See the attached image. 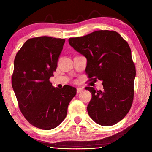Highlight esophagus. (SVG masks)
Listing matches in <instances>:
<instances>
[{"mask_svg": "<svg viewBox=\"0 0 152 152\" xmlns=\"http://www.w3.org/2000/svg\"><path fill=\"white\" fill-rule=\"evenodd\" d=\"M83 91V88H77V93H81V92H82Z\"/></svg>", "mask_w": 152, "mask_h": 152, "instance_id": "esophagus-1", "label": "esophagus"}]
</instances>
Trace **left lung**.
<instances>
[{"label": "left lung", "instance_id": "8db88e82", "mask_svg": "<svg viewBox=\"0 0 152 152\" xmlns=\"http://www.w3.org/2000/svg\"><path fill=\"white\" fill-rule=\"evenodd\" d=\"M69 42L87 59L90 80L102 82L103 89L87 87L92 95L88 112L100 125L111 126L124 119L131 107L136 76L128 43L117 32L96 31Z\"/></svg>", "mask_w": 152, "mask_h": 152}]
</instances>
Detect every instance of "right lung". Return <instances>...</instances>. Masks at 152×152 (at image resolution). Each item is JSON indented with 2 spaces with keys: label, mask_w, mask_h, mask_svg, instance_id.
<instances>
[{
  "label": "right lung",
  "mask_w": 152,
  "mask_h": 152,
  "mask_svg": "<svg viewBox=\"0 0 152 152\" xmlns=\"http://www.w3.org/2000/svg\"><path fill=\"white\" fill-rule=\"evenodd\" d=\"M65 40L49 37L28 39L14 59L12 85L19 107L34 127L50 130L57 127L67 114L76 89L54 88L50 82Z\"/></svg>",
  "instance_id": "right-lung-1"
}]
</instances>
